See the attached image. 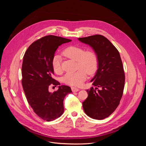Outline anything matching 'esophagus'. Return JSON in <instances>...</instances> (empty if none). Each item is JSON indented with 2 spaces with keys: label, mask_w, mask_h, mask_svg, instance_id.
I'll return each instance as SVG.
<instances>
[{
  "label": "esophagus",
  "mask_w": 146,
  "mask_h": 146,
  "mask_svg": "<svg viewBox=\"0 0 146 146\" xmlns=\"http://www.w3.org/2000/svg\"><path fill=\"white\" fill-rule=\"evenodd\" d=\"M72 92H77L79 91V89L76 88V87H72Z\"/></svg>",
  "instance_id": "esophagus-1"
}]
</instances>
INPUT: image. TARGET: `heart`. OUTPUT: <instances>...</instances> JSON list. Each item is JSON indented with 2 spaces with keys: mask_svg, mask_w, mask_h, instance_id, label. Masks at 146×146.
<instances>
[{
  "mask_svg": "<svg viewBox=\"0 0 146 146\" xmlns=\"http://www.w3.org/2000/svg\"><path fill=\"white\" fill-rule=\"evenodd\" d=\"M68 58L76 61L77 68H80L74 72L67 73L64 81L66 84L73 86H81L87 78V72L92 74L95 72L98 65V60L96 53L92 51H86L82 48L71 46L66 48L63 52ZM54 72L56 74L62 72L61 58L59 55H54L51 61Z\"/></svg>",
  "mask_w": 146,
  "mask_h": 146,
  "instance_id": "1",
  "label": "heart"
}]
</instances>
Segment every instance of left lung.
Masks as SVG:
<instances>
[{"label": "left lung", "mask_w": 146, "mask_h": 146, "mask_svg": "<svg viewBox=\"0 0 146 146\" xmlns=\"http://www.w3.org/2000/svg\"><path fill=\"white\" fill-rule=\"evenodd\" d=\"M78 40L90 46L98 60V69L90 81L95 88L87 90L88 96L82 102L83 109L93 119H105L117 109L123 94L125 74L119 53L107 38L100 35ZM98 87L100 90H96Z\"/></svg>", "instance_id": "left-lung-1"}]
</instances>
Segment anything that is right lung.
Masks as SVG:
<instances>
[{"label": "right lung", "mask_w": 146, "mask_h": 146, "mask_svg": "<svg viewBox=\"0 0 146 146\" xmlns=\"http://www.w3.org/2000/svg\"><path fill=\"white\" fill-rule=\"evenodd\" d=\"M72 40L48 35L33 42L25 52L22 65V85L27 99L34 112L46 121H53L64 111V99L72 92L70 87L60 86L52 78L51 61L55 51L62 44ZM51 84L58 89L48 91Z\"/></svg>", "instance_id": "right-lung-1"}]
</instances>
